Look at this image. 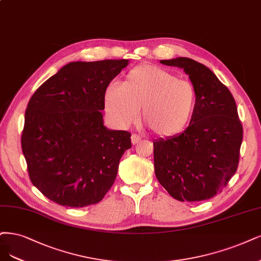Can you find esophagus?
Here are the masks:
<instances>
[{"label":"esophagus","instance_id":"34e87169","mask_svg":"<svg viewBox=\"0 0 261 261\" xmlns=\"http://www.w3.org/2000/svg\"><path fill=\"white\" fill-rule=\"evenodd\" d=\"M140 141H141V137L139 136V135H137V134L132 135V143H133V145H137V143H139Z\"/></svg>","mask_w":261,"mask_h":261}]
</instances>
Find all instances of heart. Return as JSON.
I'll return each mask as SVG.
<instances>
[{
    "label": "heart",
    "mask_w": 261,
    "mask_h": 261,
    "mask_svg": "<svg viewBox=\"0 0 261 261\" xmlns=\"http://www.w3.org/2000/svg\"><path fill=\"white\" fill-rule=\"evenodd\" d=\"M105 108L114 124L124 127L138 118L160 137L182 132L194 114L197 93L194 85L165 68L145 64L129 70L122 85H108Z\"/></svg>",
    "instance_id": "heart-1"
}]
</instances>
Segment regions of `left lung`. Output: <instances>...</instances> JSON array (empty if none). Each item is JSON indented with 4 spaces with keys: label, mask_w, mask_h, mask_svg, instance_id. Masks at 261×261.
<instances>
[{
    "label": "left lung",
    "mask_w": 261,
    "mask_h": 261,
    "mask_svg": "<svg viewBox=\"0 0 261 261\" xmlns=\"http://www.w3.org/2000/svg\"><path fill=\"white\" fill-rule=\"evenodd\" d=\"M161 64L185 70L196 89L197 102L185 132L153 142L155 176L178 201L208 200L227 187L238 169L243 126L236 100L200 62L179 57Z\"/></svg>",
    "instance_id": "left-lung-1"
}]
</instances>
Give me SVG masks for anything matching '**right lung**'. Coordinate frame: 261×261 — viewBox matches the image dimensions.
I'll list each match as a JSON object with an SVG mask.
<instances>
[{
  "instance_id": "1",
  "label": "right lung",
  "mask_w": 261,
  "mask_h": 261,
  "mask_svg": "<svg viewBox=\"0 0 261 261\" xmlns=\"http://www.w3.org/2000/svg\"><path fill=\"white\" fill-rule=\"evenodd\" d=\"M127 59L76 61L35 91L27 106L21 149L30 180L68 207L100 202L112 187L130 133L103 126L107 86Z\"/></svg>"
}]
</instances>
